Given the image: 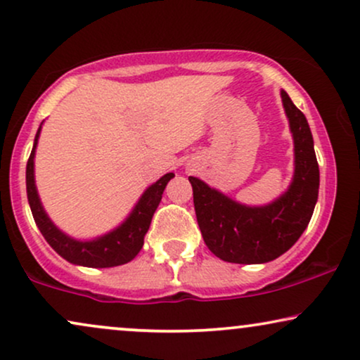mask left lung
I'll return each instance as SVG.
<instances>
[{
  "mask_svg": "<svg viewBox=\"0 0 360 360\" xmlns=\"http://www.w3.org/2000/svg\"><path fill=\"white\" fill-rule=\"evenodd\" d=\"M295 145L290 188L267 207H245L188 176L198 227L207 247L232 264H264L287 252L307 229L319 197V163L304 113L282 91Z\"/></svg>",
  "mask_w": 360,
  "mask_h": 360,
  "instance_id": "1",
  "label": "left lung"
}]
</instances>
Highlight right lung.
I'll use <instances>...</instances> for the list:
<instances>
[{
	"instance_id": "obj_1",
	"label": "right lung",
	"mask_w": 360,
	"mask_h": 360,
	"mask_svg": "<svg viewBox=\"0 0 360 360\" xmlns=\"http://www.w3.org/2000/svg\"><path fill=\"white\" fill-rule=\"evenodd\" d=\"M41 130V127H39ZM39 130L34 139L33 150L26 163V193H28V202L31 207V214L37 221L39 232L46 238V242L55 248L63 259H66L72 264L85 265V267H95V269H105V267H115V265H123L127 262L133 260L136 254L143 247V237L148 232L150 221L157 210L160 200H162L163 190H165L167 184L170 181L173 173H167L160 179L157 184H153L146 192L141 195L140 202L136 203L135 210L128 217L125 224L118 227L113 232H110L105 237L98 238L93 242H78L73 238L66 237L61 233L51 220L44 214L41 203H39L37 187H34V173H33V158H34V148H37Z\"/></svg>"
}]
</instances>
